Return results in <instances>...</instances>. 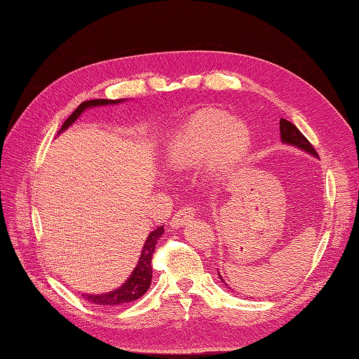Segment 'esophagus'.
Returning a JSON list of instances; mask_svg holds the SVG:
<instances>
[{
    "label": "esophagus",
    "mask_w": 359,
    "mask_h": 359,
    "mask_svg": "<svg viewBox=\"0 0 359 359\" xmlns=\"http://www.w3.org/2000/svg\"><path fill=\"white\" fill-rule=\"evenodd\" d=\"M194 207H191V205H185V207H182L180 210H177L174 212V216L171 219V225L174 228H180L184 226L187 222H189V220L194 219Z\"/></svg>",
    "instance_id": "esophagus-1"
}]
</instances>
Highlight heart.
<instances>
[{"label": "heart", "instance_id": "b5f03b06", "mask_svg": "<svg viewBox=\"0 0 359 359\" xmlns=\"http://www.w3.org/2000/svg\"><path fill=\"white\" fill-rule=\"evenodd\" d=\"M251 147L248 126L220 111L196 116L175 135L166 152L168 163L184 170L199 166L212 158L228 170L245 158Z\"/></svg>", "mask_w": 359, "mask_h": 359}]
</instances>
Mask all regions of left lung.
<instances>
[{
  "instance_id": "1",
  "label": "left lung",
  "mask_w": 359,
  "mask_h": 359,
  "mask_svg": "<svg viewBox=\"0 0 359 359\" xmlns=\"http://www.w3.org/2000/svg\"><path fill=\"white\" fill-rule=\"evenodd\" d=\"M279 126H280L282 142L287 143V144H293V147L301 148V149H304L306 152H309V154L318 157V152L313 148V144H311L306 139V137H304V134L293 123H290V121L285 120V118H280ZM219 276H220V274H219Z\"/></svg>"
}]
</instances>
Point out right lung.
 Masks as SVG:
<instances>
[{
  "instance_id": "obj_1",
  "label": "right lung",
  "mask_w": 359,
  "mask_h": 359,
  "mask_svg": "<svg viewBox=\"0 0 359 359\" xmlns=\"http://www.w3.org/2000/svg\"><path fill=\"white\" fill-rule=\"evenodd\" d=\"M121 100H104V98H97V100H88L83 102L77 109H75L69 118H67L62 129L60 131H65L67 126H71L75 120L80 117V114L85 111L86 108H93V106H103V104H116ZM165 233L163 226H157L154 231H152L147 242H144V247L142 250V255L139 262H137V266L134 269L133 274L129 276V279L125 282L120 288L114 290L111 293H104V294H83L85 299L97 304V306H121V304L126 302H133L135 299H139L140 296L148 292V288L151 285V278H152V253H154L157 241L160 239V236Z\"/></svg>"
}]
</instances>
